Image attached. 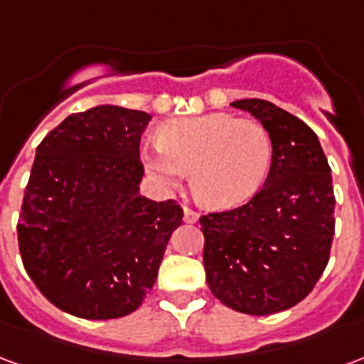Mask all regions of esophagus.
Returning <instances> with one entry per match:
<instances>
[{"instance_id": "1", "label": "esophagus", "mask_w": 364, "mask_h": 364, "mask_svg": "<svg viewBox=\"0 0 364 364\" xmlns=\"http://www.w3.org/2000/svg\"><path fill=\"white\" fill-rule=\"evenodd\" d=\"M183 214H185V222H187V224H195V222L198 220V213L197 210H193V208H185Z\"/></svg>"}]
</instances>
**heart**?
Returning <instances> with one entry per match:
<instances>
[{
  "label": "heart",
  "mask_w": 364,
  "mask_h": 364,
  "mask_svg": "<svg viewBox=\"0 0 364 364\" xmlns=\"http://www.w3.org/2000/svg\"><path fill=\"white\" fill-rule=\"evenodd\" d=\"M273 146L257 120L208 112L164 122L158 142L142 148L146 171L173 187L191 169V187L200 203L232 208L261 189L271 167Z\"/></svg>",
  "instance_id": "obj_1"
}]
</instances>
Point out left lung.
I'll return each instance as SVG.
<instances>
[{"mask_svg":"<svg viewBox=\"0 0 364 364\" xmlns=\"http://www.w3.org/2000/svg\"><path fill=\"white\" fill-rule=\"evenodd\" d=\"M267 130L273 158L255 197L200 216L208 289L222 304L269 316L298 304L323 273L333 240L331 169L306 122L265 99H240Z\"/></svg>","mask_w":364,"mask_h":364,"instance_id":"obj_1","label":"left lung"}]
</instances>
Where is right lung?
<instances>
[{"mask_svg":"<svg viewBox=\"0 0 364 364\" xmlns=\"http://www.w3.org/2000/svg\"><path fill=\"white\" fill-rule=\"evenodd\" d=\"M150 119L99 105L66 117L36 148L17 224L19 252L38 290L77 318L138 310L183 220L173 200L140 195V136Z\"/></svg>","mask_w":364,"mask_h":364,"instance_id":"add662e5","label":"right lung"}]
</instances>
